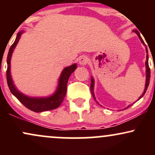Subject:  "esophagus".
Masks as SVG:
<instances>
[{"mask_svg": "<svg viewBox=\"0 0 155 155\" xmlns=\"http://www.w3.org/2000/svg\"><path fill=\"white\" fill-rule=\"evenodd\" d=\"M88 61H89V59L87 56H81L80 57L79 59V63L80 65H85L88 63Z\"/></svg>", "mask_w": 155, "mask_h": 155, "instance_id": "obj_1", "label": "esophagus"}]
</instances>
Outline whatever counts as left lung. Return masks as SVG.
Masks as SVG:
<instances>
[{
  "label": "left lung",
  "mask_w": 155,
  "mask_h": 155,
  "mask_svg": "<svg viewBox=\"0 0 155 155\" xmlns=\"http://www.w3.org/2000/svg\"><path fill=\"white\" fill-rule=\"evenodd\" d=\"M133 31L134 32V33H136V34L138 35V38H139V39L140 40V41H141V43L143 44V45H144L145 47H146V44L144 43V41H143V39H142L141 37H140L139 32L137 31V30H133ZM146 51H147V53H148V50H147V47H146ZM146 71H147V72H146V76H147V79H146V84H145L144 91H143V94H142V95H140L139 97H138V101L140 100V99L141 98V97H143V95H144V94L146 93V91H147V88H148L149 84V80H150V68H149V55H148V54H147V61H146ZM93 90H94V79L92 77H91V84H90V90H91V93H92V97H93V98L95 100V95H94ZM96 103H97V104H98V103H97V101H96ZM131 106H132V105H129V106H127V108L130 107ZM124 108V109H126V108Z\"/></svg>",
  "instance_id": "obj_1"
}]
</instances>
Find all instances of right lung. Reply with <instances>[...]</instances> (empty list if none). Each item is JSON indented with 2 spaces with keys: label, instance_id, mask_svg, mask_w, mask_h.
<instances>
[{
  "label": "right lung",
  "instance_id": "add662e5",
  "mask_svg": "<svg viewBox=\"0 0 155 155\" xmlns=\"http://www.w3.org/2000/svg\"><path fill=\"white\" fill-rule=\"evenodd\" d=\"M23 33V31H20L17 33V38H16L14 44L11 46L9 51H8V56H7V71H6V79L8 83V88L11 92L20 101L22 104L28 108V109L34 112H42L52 110L54 108L59 107L64 100L67 91V83L68 81L69 77L71 74L76 68V64L70 65V66L65 68L61 73V75L59 79V84H58V89L56 92L51 95L50 97H31L25 95L24 94L21 93L15 87V84H13L12 76H11V58L12 54L13 53L14 49L19 42L21 35Z\"/></svg>",
  "mask_w": 155,
  "mask_h": 155
}]
</instances>
